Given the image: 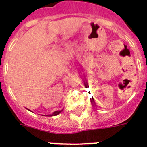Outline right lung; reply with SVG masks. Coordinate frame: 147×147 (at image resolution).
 Wrapping results in <instances>:
<instances>
[{
  "mask_svg": "<svg viewBox=\"0 0 147 147\" xmlns=\"http://www.w3.org/2000/svg\"><path fill=\"white\" fill-rule=\"evenodd\" d=\"M62 111V110H59V111H55V112H54L52 114H51V115H51H51H54H54H58V114L60 113Z\"/></svg>",
  "mask_w": 147,
  "mask_h": 147,
  "instance_id": "obj_1",
  "label": "right lung"
}]
</instances>
